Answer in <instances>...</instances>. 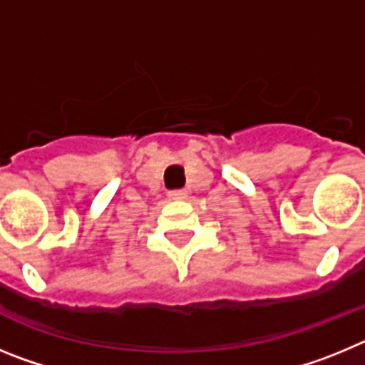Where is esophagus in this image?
I'll return each instance as SVG.
<instances>
[{
	"label": "esophagus",
	"mask_w": 365,
	"mask_h": 365,
	"mask_svg": "<svg viewBox=\"0 0 365 365\" xmlns=\"http://www.w3.org/2000/svg\"><path fill=\"white\" fill-rule=\"evenodd\" d=\"M170 197H172V199H185L186 192H185V190H172V192H170Z\"/></svg>",
	"instance_id": "obj_1"
}]
</instances>
